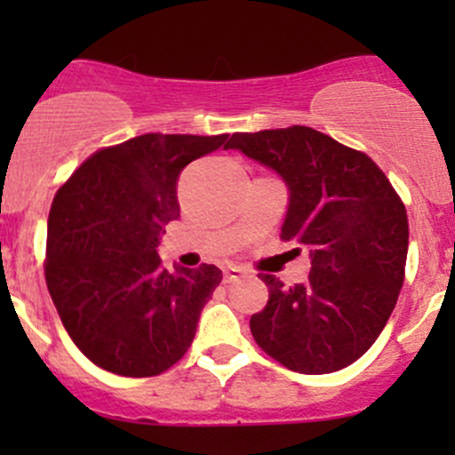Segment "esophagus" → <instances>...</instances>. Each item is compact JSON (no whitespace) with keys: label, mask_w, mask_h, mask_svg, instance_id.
Masks as SVG:
<instances>
[{"label":"esophagus","mask_w":455,"mask_h":455,"mask_svg":"<svg viewBox=\"0 0 455 455\" xmlns=\"http://www.w3.org/2000/svg\"><path fill=\"white\" fill-rule=\"evenodd\" d=\"M243 275H245V271L242 267H227V269H224V282H227V284H231V282L243 278Z\"/></svg>","instance_id":"1"}]
</instances>
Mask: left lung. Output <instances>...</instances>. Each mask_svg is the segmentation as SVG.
Masks as SVG:
<instances>
[{"label":"left lung","instance_id":"obj_1","mask_svg":"<svg viewBox=\"0 0 455 455\" xmlns=\"http://www.w3.org/2000/svg\"><path fill=\"white\" fill-rule=\"evenodd\" d=\"M224 148L280 173L291 192L280 239L312 259L304 284L259 274L269 299L250 318L254 340L301 374L357 362L387 325L404 282L409 218L398 192L370 156L307 126L237 132Z\"/></svg>","mask_w":455,"mask_h":455}]
</instances>
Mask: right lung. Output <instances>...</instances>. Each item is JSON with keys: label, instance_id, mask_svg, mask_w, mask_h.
<instances>
[{"label": "right lung", "instance_id": "1", "mask_svg": "<svg viewBox=\"0 0 455 455\" xmlns=\"http://www.w3.org/2000/svg\"><path fill=\"white\" fill-rule=\"evenodd\" d=\"M228 134H140L98 149L60 186L49 212L44 278L68 336L122 377H156L184 357L222 271L169 274L156 252L180 216L177 180Z\"/></svg>", "mask_w": 455, "mask_h": 455}]
</instances>
